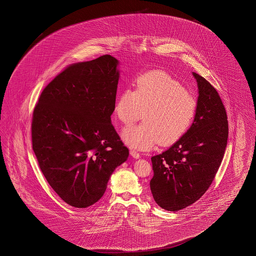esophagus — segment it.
Here are the masks:
<instances>
[{"instance_id": "esophagus-1", "label": "esophagus", "mask_w": 256, "mask_h": 256, "mask_svg": "<svg viewBox=\"0 0 256 256\" xmlns=\"http://www.w3.org/2000/svg\"><path fill=\"white\" fill-rule=\"evenodd\" d=\"M130 156H132L133 158H136V159L140 158V154L135 150H130Z\"/></svg>"}]
</instances>
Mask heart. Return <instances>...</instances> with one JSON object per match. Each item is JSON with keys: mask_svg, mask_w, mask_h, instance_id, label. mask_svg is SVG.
<instances>
[{"mask_svg": "<svg viewBox=\"0 0 256 256\" xmlns=\"http://www.w3.org/2000/svg\"><path fill=\"white\" fill-rule=\"evenodd\" d=\"M198 102L186 88L168 73L156 70L138 76L135 90L124 88L114 104V114L124 125L142 118L144 123L122 132L130 148L148 150L159 144L169 146L178 142L194 123Z\"/></svg>", "mask_w": 256, "mask_h": 256, "instance_id": "b5f03b06", "label": "heart"}]
</instances>
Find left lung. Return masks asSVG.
Instances as JSON below:
<instances>
[{
    "label": "left lung",
    "instance_id": "left-lung-1",
    "mask_svg": "<svg viewBox=\"0 0 256 256\" xmlns=\"http://www.w3.org/2000/svg\"><path fill=\"white\" fill-rule=\"evenodd\" d=\"M198 84V109L192 125L178 142L152 156L150 192L156 204L178 211L206 194L218 170L228 137V123L218 92L204 78Z\"/></svg>",
    "mask_w": 256,
    "mask_h": 256
}]
</instances>
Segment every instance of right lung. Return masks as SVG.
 <instances>
[{"label": "right lung", "mask_w": 256, "mask_h": 256, "mask_svg": "<svg viewBox=\"0 0 256 256\" xmlns=\"http://www.w3.org/2000/svg\"><path fill=\"white\" fill-rule=\"evenodd\" d=\"M118 66L108 54L70 64L45 87L33 111L38 166L59 197L76 208L102 197L110 176L130 154L111 123Z\"/></svg>", "instance_id": "right-lung-1"}]
</instances>
